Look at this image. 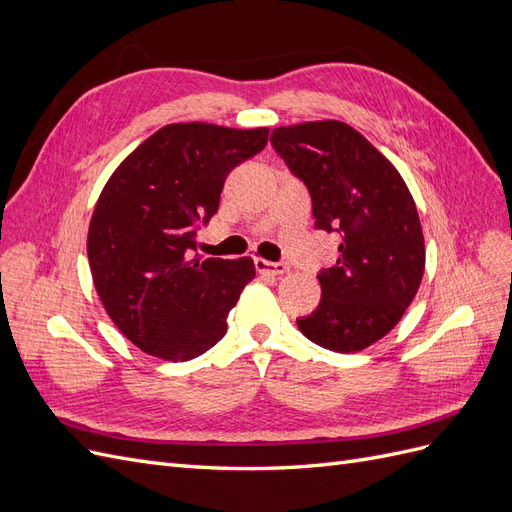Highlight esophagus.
Wrapping results in <instances>:
<instances>
[{
	"label": "esophagus",
	"mask_w": 512,
	"mask_h": 512,
	"mask_svg": "<svg viewBox=\"0 0 512 512\" xmlns=\"http://www.w3.org/2000/svg\"><path fill=\"white\" fill-rule=\"evenodd\" d=\"M254 265H256V271L262 275H284L288 271L286 262H271L265 258H256Z\"/></svg>",
	"instance_id": "1"
}]
</instances>
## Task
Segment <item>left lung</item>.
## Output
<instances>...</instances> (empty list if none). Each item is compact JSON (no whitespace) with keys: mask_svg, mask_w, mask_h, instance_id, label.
Here are the masks:
<instances>
[{"mask_svg":"<svg viewBox=\"0 0 512 512\" xmlns=\"http://www.w3.org/2000/svg\"><path fill=\"white\" fill-rule=\"evenodd\" d=\"M271 145L312 196L314 226L339 232L322 299L297 318L301 333L333 352H359L404 316L425 271L416 205L397 168L342 121L275 128Z\"/></svg>","mask_w":512,"mask_h":512,"instance_id":"obj_1","label":"left lung"}]
</instances>
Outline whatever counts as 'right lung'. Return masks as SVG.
<instances>
[{
  "label": "right lung",
  "mask_w": 512,
  "mask_h": 512,
  "mask_svg": "<svg viewBox=\"0 0 512 512\" xmlns=\"http://www.w3.org/2000/svg\"><path fill=\"white\" fill-rule=\"evenodd\" d=\"M267 128L173 123L149 136L104 185L87 258L106 314L130 342L166 361H190L226 335V316L252 258H203L196 230L218 213L230 170L267 145Z\"/></svg>",
  "instance_id": "obj_1"
}]
</instances>
